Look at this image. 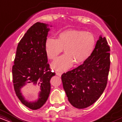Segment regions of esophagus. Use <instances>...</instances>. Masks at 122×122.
<instances>
[{
  "mask_svg": "<svg viewBox=\"0 0 122 122\" xmlns=\"http://www.w3.org/2000/svg\"><path fill=\"white\" fill-rule=\"evenodd\" d=\"M56 75L60 77L61 76V75H62V74L63 73L62 72H59V71H56Z\"/></svg>",
  "mask_w": 122,
  "mask_h": 122,
  "instance_id": "34e87169",
  "label": "esophagus"
}]
</instances>
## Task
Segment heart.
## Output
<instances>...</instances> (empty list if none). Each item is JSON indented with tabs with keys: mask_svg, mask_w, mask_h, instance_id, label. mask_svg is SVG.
Here are the masks:
<instances>
[{
	"mask_svg": "<svg viewBox=\"0 0 122 122\" xmlns=\"http://www.w3.org/2000/svg\"><path fill=\"white\" fill-rule=\"evenodd\" d=\"M95 46V38L91 33L77 30L61 32L57 39L47 38L45 50L47 58L54 60L62 51L65 54L57 58L51 67L58 71H65L75 64L85 62L91 56Z\"/></svg>",
	"mask_w": 122,
	"mask_h": 122,
	"instance_id": "heart-1",
	"label": "heart"
}]
</instances>
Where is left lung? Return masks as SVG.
<instances>
[{"mask_svg":"<svg viewBox=\"0 0 122 122\" xmlns=\"http://www.w3.org/2000/svg\"><path fill=\"white\" fill-rule=\"evenodd\" d=\"M110 51L106 38L100 36L91 56L82 65L61 76L63 88L73 107H89L103 93L110 70Z\"/></svg>","mask_w":122,"mask_h":122,"instance_id":"8db88e82","label":"left lung"}]
</instances>
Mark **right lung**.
Returning a JSON list of instances; mask_svg holds the SVG:
<instances>
[{
    "label": "right lung",
    "mask_w": 122,
    "mask_h": 122,
    "mask_svg": "<svg viewBox=\"0 0 122 122\" xmlns=\"http://www.w3.org/2000/svg\"><path fill=\"white\" fill-rule=\"evenodd\" d=\"M49 30L48 25L41 22L29 28L18 43L12 66L15 93L22 104L31 110L40 108L46 103L50 92V80L56 75L50 69L45 50ZM26 84L37 85L40 88L37 101L29 102L22 95L21 89Z\"/></svg>",
    "instance_id": "1"
}]
</instances>
